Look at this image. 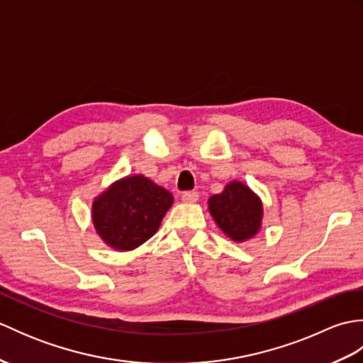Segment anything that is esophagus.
<instances>
[{"instance_id": "obj_1", "label": "esophagus", "mask_w": 363, "mask_h": 363, "mask_svg": "<svg viewBox=\"0 0 363 363\" xmlns=\"http://www.w3.org/2000/svg\"><path fill=\"white\" fill-rule=\"evenodd\" d=\"M198 199H199V194L195 190L184 191V194H182V201L184 203H196Z\"/></svg>"}]
</instances>
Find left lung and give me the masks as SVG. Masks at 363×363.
I'll use <instances>...</instances> for the list:
<instances>
[{
	"instance_id": "1",
	"label": "left lung",
	"mask_w": 363,
	"mask_h": 363,
	"mask_svg": "<svg viewBox=\"0 0 363 363\" xmlns=\"http://www.w3.org/2000/svg\"><path fill=\"white\" fill-rule=\"evenodd\" d=\"M209 211L218 228L235 242H245L260 229L262 203L242 182H230L209 198Z\"/></svg>"
}]
</instances>
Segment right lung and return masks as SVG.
Instances as JSON below:
<instances>
[{"mask_svg": "<svg viewBox=\"0 0 363 363\" xmlns=\"http://www.w3.org/2000/svg\"><path fill=\"white\" fill-rule=\"evenodd\" d=\"M173 195L143 176L112 184L94 201V225L103 240L118 251H130L156 234Z\"/></svg>", "mask_w": 363, "mask_h": 363, "instance_id": "add662e5", "label": "right lung"}]
</instances>
